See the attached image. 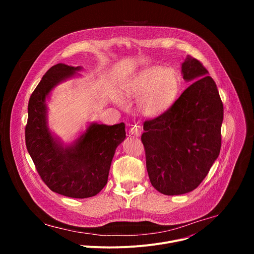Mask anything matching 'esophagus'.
Listing matches in <instances>:
<instances>
[{
    "instance_id": "obj_1",
    "label": "esophagus",
    "mask_w": 254,
    "mask_h": 254,
    "mask_svg": "<svg viewBox=\"0 0 254 254\" xmlns=\"http://www.w3.org/2000/svg\"><path fill=\"white\" fill-rule=\"evenodd\" d=\"M130 132L134 135H140L141 132H142V128L139 127V126H133L131 128H130Z\"/></svg>"
}]
</instances>
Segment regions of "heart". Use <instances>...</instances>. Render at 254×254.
Wrapping results in <instances>:
<instances>
[{"label": "heart", "mask_w": 254, "mask_h": 254, "mask_svg": "<svg viewBox=\"0 0 254 254\" xmlns=\"http://www.w3.org/2000/svg\"><path fill=\"white\" fill-rule=\"evenodd\" d=\"M179 89L175 72L161 66L140 71L126 88L127 97L139 101L140 111L148 117L163 114L173 103Z\"/></svg>", "instance_id": "b5f03b06"}]
</instances>
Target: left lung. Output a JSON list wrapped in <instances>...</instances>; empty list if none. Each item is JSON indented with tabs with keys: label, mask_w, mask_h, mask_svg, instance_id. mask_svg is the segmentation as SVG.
Returning a JSON list of instances; mask_svg holds the SVG:
<instances>
[{
	"label": "left lung",
	"mask_w": 254,
	"mask_h": 254,
	"mask_svg": "<svg viewBox=\"0 0 254 254\" xmlns=\"http://www.w3.org/2000/svg\"><path fill=\"white\" fill-rule=\"evenodd\" d=\"M182 73L191 85L165 113L144 121L141 134L151 183L171 196L196 189L221 149L223 103L215 81L189 55Z\"/></svg>",
	"instance_id": "obj_1"
}]
</instances>
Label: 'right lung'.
Listing matches in <instances>:
<instances>
[{
  "label": "right lung",
  "instance_id": "add662e5",
  "mask_svg": "<svg viewBox=\"0 0 254 254\" xmlns=\"http://www.w3.org/2000/svg\"><path fill=\"white\" fill-rule=\"evenodd\" d=\"M81 67L58 63L43 75L30 96L25 127L27 150L47 187L71 198H88L107 183L117 147L125 139V124H91L75 144L63 148L51 135L46 122V97L59 82Z\"/></svg>",
  "mask_w": 254,
  "mask_h": 254
}]
</instances>
